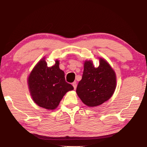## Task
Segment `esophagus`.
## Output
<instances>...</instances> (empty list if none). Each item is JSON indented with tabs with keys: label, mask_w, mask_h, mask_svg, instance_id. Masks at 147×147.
I'll use <instances>...</instances> for the list:
<instances>
[{
	"label": "esophagus",
	"mask_w": 147,
	"mask_h": 147,
	"mask_svg": "<svg viewBox=\"0 0 147 147\" xmlns=\"http://www.w3.org/2000/svg\"><path fill=\"white\" fill-rule=\"evenodd\" d=\"M73 84V88H74V89H76V86H77V84H76V82H74L72 84Z\"/></svg>",
	"instance_id": "34e87169"
}]
</instances>
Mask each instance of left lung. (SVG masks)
<instances>
[{
	"label": "left lung",
	"instance_id": "1",
	"mask_svg": "<svg viewBox=\"0 0 147 147\" xmlns=\"http://www.w3.org/2000/svg\"><path fill=\"white\" fill-rule=\"evenodd\" d=\"M98 60L96 68L92 60L84 61L82 78L76 91L82 102L89 107L101 105L108 100L117 86L115 72L105 59L98 58Z\"/></svg>",
	"mask_w": 147,
	"mask_h": 147
}]
</instances>
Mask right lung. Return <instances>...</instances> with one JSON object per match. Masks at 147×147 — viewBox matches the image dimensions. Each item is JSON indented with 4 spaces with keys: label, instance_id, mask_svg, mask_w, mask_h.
<instances>
[{
    "label": "right lung",
    "instance_id": "1",
    "mask_svg": "<svg viewBox=\"0 0 147 147\" xmlns=\"http://www.w3.org/2000/svg\"><path fill=\"white\" fill-rule=\"evenodd\" d=\"M59 61L47 66L45 58L39 60L28 77V86L32 100L37 105L49 110H54L67 92L74 88L65 82L64 72L59 67Z\"/></svg>",
    "mask_w": 147,
    "mask_h": 147
}]
</instances>
